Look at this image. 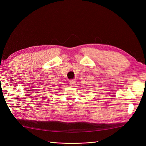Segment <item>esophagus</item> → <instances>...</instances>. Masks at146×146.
<instances>
[{
    "label": "esophagus",
    "instance_id": "obj_1",
    "mask_svg": "<svg viewBox=\"0 0 146 146\" xmlns=\"http://www.w3.org/2000/svg\"><path fill=\"white\" fill-rule=\"evenodd\" d=\"M76 81H74V80H70L69 81V85L71 86H74V85H76Z\"/></svg>",
    "mask_w": 146,
    "mask_h": 146
}]
</instances>
